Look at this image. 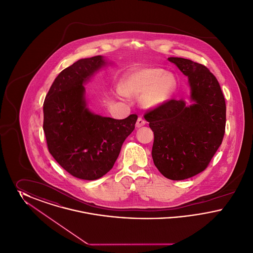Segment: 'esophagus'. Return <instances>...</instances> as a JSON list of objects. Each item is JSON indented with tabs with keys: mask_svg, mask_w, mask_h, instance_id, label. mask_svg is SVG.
<instances>
[{
	"mask_svg": "<svg viewBox=\"0 0 253 253\" xmlns=\"http://www.w3.org/2000/svg\"><path fill=\"white\" fill-rule=\"evenodd\" d=\"M145 123H146V121H145L143 119L138 118V119H137V121H136V124H135V126H136L137 128H139V127H142L143 125H145Z\"/></svg>",
	"mask_w": 253,
	"mask_h": 253,
	"instance_id": "obj_1",
	"label": "esophagus"
}]
</instances>
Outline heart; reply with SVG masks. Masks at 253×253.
<instances>
[{"instance_id": "b5f03b06", "label": "heart", "mask_w": 253, "mask_h": 253, "mask_svg": "<svg viewBox=\"0 0 253 253\" xmlns=\"http://www.w3.org/2000/svg\"><path fill=\"white\" fill-rule=\"evenodd\" d=\"M177 80L172 73L158 67H135L121 78L120 96H139L140 103L149 109L165 105L173 96Z\"/></svg>"}]
</instances>
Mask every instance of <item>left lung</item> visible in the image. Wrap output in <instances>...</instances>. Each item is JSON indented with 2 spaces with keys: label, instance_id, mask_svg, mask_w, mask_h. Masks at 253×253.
<instances>
[{
  "label": "left lung",
  "instance_id": "left-lung-1",
  "mask_svg": "<svg viewBox=\"0 0 253 253\" xmlns=\"http://www.w3.org/2000/svg\"><path fill=\"white\" fill-rule=\"evenodd\" d=\"M188 77L190 101L171 99L144 116L154 132L152 157L169 179L184 180L203 171L222 143L226 102L213 74L200 63L168 58Z\"/></svg>",
  "mask_w": 253,
  "mask_h": 253
}]
</instances>
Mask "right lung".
Returning <instances> with one entry per match:
<instances>
[{"mask_svg": "<svg viewBox=\"0 0 253 253\" xmlns=\"http://www.w3.org/2000/svg\"><path fill=\"white\" fill-rule=\"evenodd\" d=\"M103 56L82 59L59 74L43 103V131L49 153L67 172L96 180L113 168L136 115L115 120L88 107L85 87L96 73L111 65Z\"/></svg>", "mask_w": 253, "mask_h": 253, "instance_id": "add662e5", "label": "right lung"}]
</instances>
